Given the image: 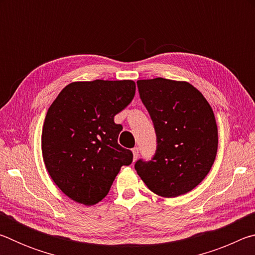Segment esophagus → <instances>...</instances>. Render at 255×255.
<instances>
[{
    "label": "esophagus",
    "instance_id": "34e87169",
    "mask_svg": "<svg viewBox=\"0 0 255 255\" xmlns=\"http://www.w3.org/2000/svg\"><path fill=\"white\" fill-rule=\"evenodd\" d=\"M138 153H139V150H138L137 147H133L132 148V155H133V161H136L137 157H138Z\"/></svg>",
    "mask_w": 255,
    "mask_h": 255
}]
</instances>
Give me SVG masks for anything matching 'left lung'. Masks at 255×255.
<instances>
[{
	"label": "left lung",
	"instance_id": "8db88e82",
	"mask_svg": "<svg viewBox=\"0 0 255 255\" xmlns=\"http://www.w3.org/2000/svg\"><path fill=\"white\" fill-rule=\"evenodd\" d=\"M141 102L156 132V152L135 170L147 188L164 198L195 189L215 162L218 130L214 111L202 93L184 81L156 77L137 81Z\"/></svg>",
	"mask_w": 255,
	"mask_h": 255
}]
</instances>
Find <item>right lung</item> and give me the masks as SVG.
Masks as SVG:
<instances>
[{
	"instance_id": "obj_1",
	"label": "right lung",
	"mask_w": 255,
	"mask_h": 255,
	"mask_svg": "<svg viewBox=\"0 0 255 255\" xmlns=\"http://www.w3.org/2000/svg\"><path fill=\"white\" fill-rule=\"evenodd\" d=\"M131 80L73 82L47 111L41 133L46 169L63 193L92 206L105 198L131 150L118 144L115 116L135 96Z\"/></svg>"
}]
</instances>
